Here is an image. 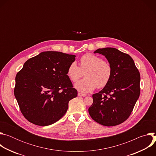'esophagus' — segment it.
<instances>
[{"mask_svg": "<svg viewBox=\"0 0 156 156\" xmlns=\"http://www.w3.org/2000/svg\"><path fill=\"white\" fill-rule=\"evenodd\" d=\"M78 96H83V97H85L86 96L85 94H83L81 93H78Z\"/></svg>", "mask_w": 156, "mask_h": 156, "instance_id": "obj_1", "label": "esophagus"}]
</instances>
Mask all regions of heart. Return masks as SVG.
<instances>
[{"label":"heart","mask_w":156,"mask_h":156,"mask_svg":"<svg viewBox=\"0 0 156 156\" xmlns=\"http://www.w3.org/2000/svg\"><path fill=\"white\" fill-rule=\"evenodd\" d=\"M86 77L76 84L78 90L88 93L96 87H104L110 81L112 75V68L110 63L92 54L83 55L80 59V66L75 62L69 66L66 74L70 80L77 82L84 75Z\"/></svg>","instance_id":"b5f03b06"}]
</instances>
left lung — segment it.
Here are the masks:
<instances>
[{
  "mask_svg": "<svg viewBox=\"0 0 156 156\" xmlns=\"http://www.w3.org/2000/svg\"><path fill=\"white\" fill-rule=\"evenodd\" d=\"M94 53L105 55L112 75L102 90L93 95L89 114L102 125H118L128 119L139 98L140 74L133 58L115 48L98 49Z\"/></svg>",
  "mask_w": 156,
  "mask_h": 156,
  "instance_id": "obj_1",
  "label": "left lung"
}]
</instances>
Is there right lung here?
<instances>
[{"label":"right lung","instance_id":"1","mask_svg":"<svg viewBox=\"0 0 156 156\" xmlns=\"http://www.w3.org/2000/svg\"><path fill=\"white\" fill-rule=\"evenodd\" d=\"M75 55L46 51L30 58L15 77L14 94L21 112L30 122L48 126L66 112L78 92L66 74Z\"/></svg>","mask_w":156,"mask_h":156}]
</instances>
